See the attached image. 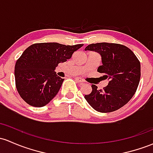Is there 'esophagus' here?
Listing matches in <instances>:
<instances>
[{
	"label": "esophagus",
	"mask_w": 153,
	"mask_h": 153,
	"mask_svg": "<svg viewBox=\"0 0 153 153\" xmlns=\"http://www.w3.org/2000/svg\"><path fill=\"white\" fill-rule=\"evenodd\" d=\"M75 80L78 82H79V83H83V82H84V80L80 78H75Z\"/></svg>",
	"instance_id": "1"
}]
</instances>
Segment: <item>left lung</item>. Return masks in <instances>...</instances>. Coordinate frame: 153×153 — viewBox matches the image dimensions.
I'll return each instance as SVG.
<instances>
[{"instance_id":"1","label":"left lung","mask_w":153,"mask_h":153,"mask_svg":"<svg viewBox=\"0 0 153 153\" xmlns=\"http://www.w3.org/2000/svg\"><path fill=\"white\" fill-rule=\"evenodd\" d=\"M85 51L100 53L102 65L97 71L109 80L103 89L92 85V91L85 95V100L100 112H113L124 106L134 95L140 80V62L134 52L123 45L109 43H92Z\"/></svg>"}]
</instances>
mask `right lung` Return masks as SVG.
Segmentation results:
<instances>
[{
  "mask_svg": "<svg viewBox=\"0 0 153 153\" xmlns=\"http://www.w3.org/2000/svg\"><path fill=\"white\" fill-rule=\"evenodd\" d=\"M82 46L83 44L41 43L26 48L14 69L16 87L20 97L31 106L46 105L57 94L65 80L56 75L55 69Z\"/></svg>",
  "mask_w": 153,
  "mask_h": 153,
  "instance_id": "obj_1",
  "label": "right lung"
}]
</instances>
